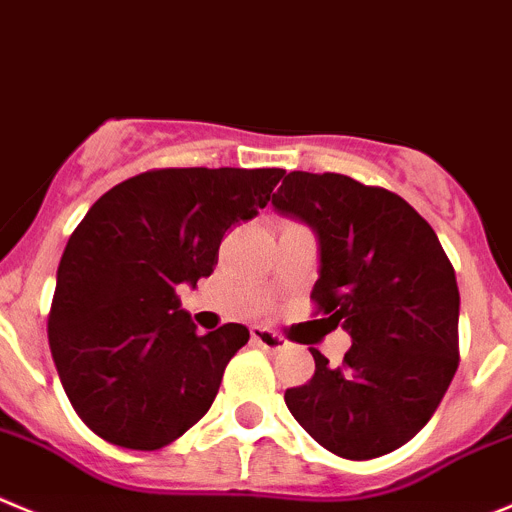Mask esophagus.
Here are the masks:
<instances>
[{
	"mask_svg": "<svg viewBox=\"0 0 512 512\" xmlns=\"http://www.w3.org/2000/svg\"><path fill=\"white\" fill-rule=\"evenodd\" d=\"M252 343L260 348H265V351H283L288 343H285L283 336H278V333H272L270 328H262V326H252Z\"/></svg>",
	"mask_w": 512,
	"mask_h": 512,
	"instance_id": "esophagus-1",
	"label": "esophagus"
}]
</instances>
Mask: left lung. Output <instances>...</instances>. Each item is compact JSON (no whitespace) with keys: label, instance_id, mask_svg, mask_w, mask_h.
<instances>
[{"label":"left lung","instance_id":"1","mask_svg":"<svg viewBox=\"0 0 512 512\" xmlns=\"http://www.w3.org/2000/svg\"><path fill=\"white\" fill-rule=\"evenodd\" d=\"M272 207L318 234L310 300L353 341L341 366L310 348L313 379L285 404L333 455H389L432 419L460 364L455 267L412 204L351 176L290 171Z\"/></svg>","mask_w":512,"mask_h":512}]
</instances>
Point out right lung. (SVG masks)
I'll return each instance as SVG.
<instances>
[{
  "instance_id": "right-lung-1",
  "label": "right lung",
  "mask_w": 512,
  "mask_h": 512,
  "mask_svg": "<svg viewBox=\"0 0 512 512\" xmlns=\"http://www.w3.org/2000/svg\"><path fill=\"white\" fill-rule=\"evenodd\" d=\"M283 169H154L105 191L70 234L47 338L62 389L105 442L161 450L212 407L240 323L199 336L179 285L217 265L229 227L267 207Z\"/></svg>"
}]
</instances>
